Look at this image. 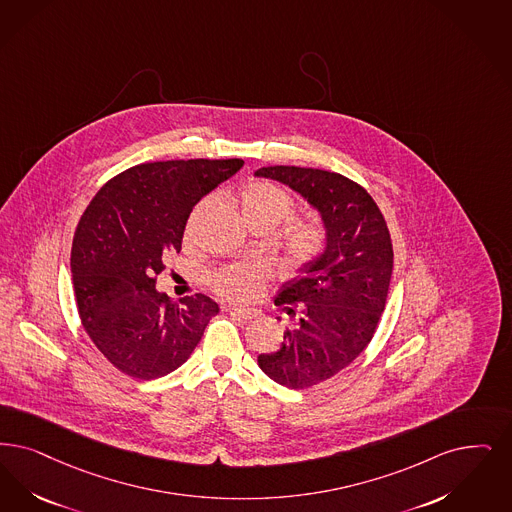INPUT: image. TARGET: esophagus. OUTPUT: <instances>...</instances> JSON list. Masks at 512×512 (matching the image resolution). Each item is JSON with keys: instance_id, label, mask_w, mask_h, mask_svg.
Masks as SVG:
<instances>
[{"instance_id": "obj_1", "label": "esophagus", "mask_w": 512, "mask_h": 512, "mask_svg": "<svg viewBox=\"0 0 512 512\" xmlns=\"http://www.w3.org/2000/svg\"><path fill=\"white\" fill-rule=\"evenodd\" d=\"M228 312L232 316L242 318V320H255V318H259V312L257 310H249V308H228Z\"/></svg>"}]
</instances>
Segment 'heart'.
Listing matches in <instances>:
<instances>
[{
    "mask_svg": "<svg viewBox=\"0 0 512 512\" xmlns=\"http://www.w3.org/2000/svg\"><path fill=\"white\" fill-rule=\"evenodd\" d=\"M240 211L242 219L255 232H270L289 221L297 213L295 198L278 184L270 181H249L242 184L230 198ZM207 202L194 207L186 236H190L192 225L204 211ZM328 244L326 228L316 221H291L282 232V249L289 266L297 272L314 265ZM211 287L228 301L249 303L257 299L268 280V270L263 265H228L211 274Z\"/></svg>",
    "mask_w": 512,
    "mask_h": 512,
    "instance_id": "1",
    "label": "heart"
}]
</instances>
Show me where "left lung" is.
Returning a JSON list of instances; mask_svg holds the SVG:
<instances>
[{"label": "left lung", "mask_w": 512, "mask_h": 512, "mask_svg": "<svg viewBox=\"0 0 512 512\" xmlns=\"http://www.w3.org/2000/svg\"><path fill=\"white\" fill-rule=\"evenodd\" d=\"M257 177L287 184L314 205L328 230L322 257L307 276L282 287L276 305L297 316L259 368L287 389H310L356 360L375 335L392 274L389 226L364 186L345 175L295 165L263 167Z\"/></svg>", "instance_id": "left-lung-1"}]
</instances>
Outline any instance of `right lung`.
<instances>
[{
    "mask_svg": "<svg viewBox=\"0 0 512 512\" xmlns=\"http://www.w3.org/2000/svg\"><path fill=\"white\" fill-rule=\"evenodd\" d=\"M242 160H169L125 169L95 194L72 242V280L85 333L104 358L135 379L183 366L219 312L207 295L175 303L156 289L181 251L194 205Z\"/></svg>",
    "mask_w": 512,
    "mask_h": 512,
    "instance_id": "1",
    "label": "right lung"
}]
</instances>
